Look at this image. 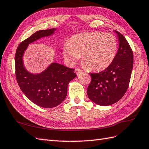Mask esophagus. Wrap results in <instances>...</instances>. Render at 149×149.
<instances>
[{
	"label": "esophagus",
	"mask_w": 149,
	"mask_h": 149,
	"mask_svg": "<svg viewBox=\"0 0 149 149\" xmlns=\"http://www.w3.org/2000/svg\"><path fill=\"white\" fill-rule=\"evenodd\" d=\"M82 72V70H81V69H79V68H77L75 69V74H77V75H79V74L81 73Z\"/></svg>",
	"instance_id": "obj_1"
}]
</instances>
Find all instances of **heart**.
Segmentation results:
<instances>
[{
	"label": "heart",
	"instance_id": "b5f03b06",
	"mask_svg": "<svg viewBox=\"0 0 149 149\" xmlns=\"http://www.w3.org/2000/svg\"><path fill=\"white\" fill-rule=\"evenodd\" d=\"M117 42L112 33L91 32L75 35L64 45L65 60L74 63L82 54V60L93 70L108 67L116 57Z\"/></svg>",
	"mask_w": 149,
	"mask_h": 149
}]
</instances>
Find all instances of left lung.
Here are the masks:
<instances>
[{"mask_svg": "<svg viewBox=\"0 0 149 149\" xmlns=\"http://www.w3.org/2000/svg\"><path fill=\"white\" fill-rule=\"evenodd\" d=\"M119 40V49L109 66L99 73L90 74L91 81L87 93L99 105L108 106L123 98L128 88L133 67V53L121 33L114 30Z\"/></svg>", "mask_w": 149, "mask_h": 149, "instance_id": "obj_1", "label": "left lung"}]
</instances>
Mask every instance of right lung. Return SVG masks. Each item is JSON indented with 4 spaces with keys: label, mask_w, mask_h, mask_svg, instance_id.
I'll use <instances>...</instances> for the list:
<instances>
[{
    "label": "right lung",
    "mask_w": 149,
    "mask_h": 149,
    "mask_svg": "<svg viewBox=\"0 0 149 149\" xmlns=\"http://www.w3.org/2000/svg\"><path fill=\"white\" fill-rule=\"evenodd\" d=\"M56 29L39 30L21 42L15 55L16 77L21 90L31 102L44 108L56 107L67 95L68 83L77 77L74 69L52 63L39 74L28 71L23 64V55L29 45L42 37L53 36Z\"/></svg>",
    "instance_id": "obj_1"
}]
</instances>
